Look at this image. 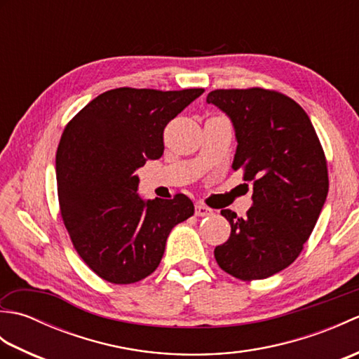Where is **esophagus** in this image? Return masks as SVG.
<instances>
[{
    "label": "esophagus",
    "mask_w": 359,
    "mask_h": 359,
    "mask_svg": "<svg viewBox=\"0 0 359 359\" xmlns=\"http://www.w3.org/2000/svg\"><path fill=\"white\" fill-rule=\"evenodd\" d=\"M211 208H208V207H205L203 203H196V216H201V217H203V216H210L211 215Z\"/></svg>",
    "instance_id": "34e87169"
}]
</instances>
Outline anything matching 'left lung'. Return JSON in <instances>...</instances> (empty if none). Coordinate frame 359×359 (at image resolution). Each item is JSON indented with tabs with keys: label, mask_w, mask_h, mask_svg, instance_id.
Instances as JSON below:
<instances>
[{
	"label": "left lung",
	"mask_w": 359,
	"mask_h": 359,
	"mask_svg": "<svg viewBox=\"0 0 359 359\" xmlns=\"http://www.w3.org/2000/svg\"><path fill=\"white\" fill-rule=\"evenodd\" d=\"M207 102L231 118L233 170L253 184L245 217L222 216L231 234L215 248L220 269L241 280L265 279L301 255L329 193V171L313 125L293 98L273 89H216Z\"/></svg>",
	"instance_id": "1"
}]
</instances>
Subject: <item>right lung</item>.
Returning a JSON list of instances; mask_svg holds the SVG:
<instances>
[{
  "mask_svg": "<svg viewBox=\"0 0 359 359\" xmlns=\"http://www.w3.org/2000/svg\"><path fill=\"white\" fill-rule=\"evenodd\" d=\"M203 90L111 89L65 128L55 158L60 215L79 256L111 284L149 276L168 234L194 215L185 194L143 202L135 170L163 154L166 125Z\"/></svg>",
  "mask_w": 359,
  "mask_h": 359,
  "instance_id": "right-lung-1",
  "label": "right lung"
}]
</instances>
